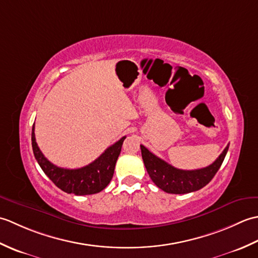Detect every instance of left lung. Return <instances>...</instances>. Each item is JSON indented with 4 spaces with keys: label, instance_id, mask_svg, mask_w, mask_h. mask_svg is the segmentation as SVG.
<instances>
[{
    "label": "left lung",
    "instance_id": "1",
    "mask_svg": "<svg viewBox=\"0 0 258 258\" xmlns=\"http://www.w3.org/2000/svg\"><path fill=\"white\" fill-rule=\"evenodd\" d=\"M228 146L210 166L193 171L178 169L169 165L153 154L144 145H141V151L146 171L157 187L169 194H186L199 190L211 182L226 156Z\"/></svg>",
    "mask_w": 258,
    "mask_h": 258
}]
</instances>
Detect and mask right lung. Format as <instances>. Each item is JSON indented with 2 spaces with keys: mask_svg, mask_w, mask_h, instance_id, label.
<instances>
[{
  "mask_svg": "<svg viewBox=\"0 0 258 258\" xmlns=\"http://www.w3.org/2000/svg\"><path fill=\"white\" fill-rule=\"evenodd\" d=\"M125 139L126 136L109 146L100 157L89 165L69 169L54 165L43 155L35 141L34 124L32 128V147L38 165L58 188L68 194L75 195L96 194L106 187L113 177L115 164Z\"/></svg>",
  "mask_w": 258,
  "mask_h": 258,
  "instance_id": "obj_1",
  "label": "right lung"
}]
</instances>
